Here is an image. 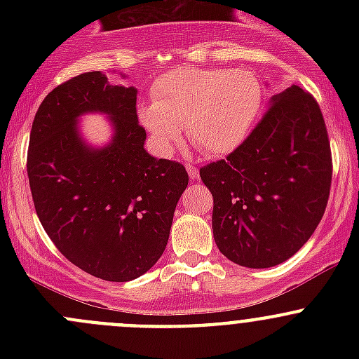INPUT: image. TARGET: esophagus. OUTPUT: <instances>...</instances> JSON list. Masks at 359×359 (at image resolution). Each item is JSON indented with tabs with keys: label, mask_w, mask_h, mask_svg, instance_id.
I'll list each match as a JSON object with an SVG mask.
<instances>
[{
	"label": "esophagus",
	"mask_w": 359,
	"mask_h": 359,
	"mask_svg": "<svg viewBox=\"0 0 359 359\" xmlns=\"http://www.w3.org/2000/svg\"><path fill=\"white\" fill-rule=\"evenodd\" d=\"M187 173H189L191 180H196L198 175H200V172H198V168H196V166H193V165L187 166Z\"/></svg>",
	"instance_id": "obj_1"
}]
</instances>
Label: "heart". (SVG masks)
<instances>
[{
	"label": "heart",
	"mask_w": 359,
	"mask_h": 359,
	"mask_svg": "<svg viewBox=\"0 0 359 359\" xmlns=\"http://www.w3.org/2000/svg\"><path fill=\"white\" fill-rule=\"evenodd\" d=\"M262 104V85L253 72L238 69H179L161 76L153 104L140 119L163 154H172L186 126L191 142L203 153L236 149L248 135Z\"/></svg>",
	"instance_id": "obj_1"
}]
</instances>
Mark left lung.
<instances>
[{
	"instance_id": "left-lung-1",
	"label": "left lung",
	"mask_w": 359,
	"mask_h": 359,
	"mask_svg": "<svg viewBox=\"0 0 359 359\" xmlns=\"http://www.w3.org/2000/svg\"><path fill=\"white\" fill-rule=\"evenodd\" d=\"M213 196L220 252L240 266L285 262L320 224L332 186V151L316 99L292 85L226 159L201 166Z\"/></svg>"
}]
</instances>
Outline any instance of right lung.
<instances>
[{"mask_svg":"<svg viewBox=\"0 0 359 359\" xmlns=\"http://www.w3.org/2000/svg\"><path fill=\"white\" fill-rule=\"evenodd\" d=\"M85 111L111 116L109 147L82 142L75 119ZM144 140L137 90L100 71L53 88L32 121L27 175L39 222L69 262L100 280H135L158 262L189 182L182 163L153 158Z\"/></svg>","mask_w":359,"mask_h":359,"instance_id":"obj_1","label":"right lung"}]
</instances>
